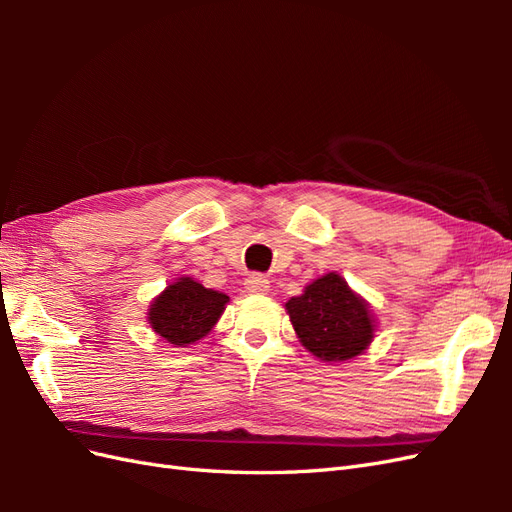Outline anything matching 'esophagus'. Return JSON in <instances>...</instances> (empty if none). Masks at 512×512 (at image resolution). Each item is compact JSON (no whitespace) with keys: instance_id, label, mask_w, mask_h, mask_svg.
I'll return each mask as SVG.
<instances>
[{"instance_id":"34e87169","label":"esophagus","mask_w":512,"mask_h":512,"mask_svg":"<svg viewBox=\"0 0 512 512\" xmlns=\"http://www.w3.org/2000/svg\"><path fill=\"white\" fill-rule=\"evenodd\" d=\"M245 288L247 292H254V294H265L269 290V280L265 275H250L245 280Z\"/></svg>"}]
</instances>
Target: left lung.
<instances>
[{
	"mask_svg": "<svg viewBox=\"0 0 512 512\" xmlns=\"http://www.w3.org/2000/svg\"><path fill=\"white\" fill-rule=\"evenodd\" d=\"M301 344L322 361H348L374 337L367 305L337 273L322 275L286 303Z\"/></svg>",
	"mask_w": 512,
	"mask_h": 512,
	"instance_id": "obj_1",
	"label": "left lung"
}]
</instances>
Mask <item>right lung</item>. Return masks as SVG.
<instances>
[{
  "mask_svg": "<svg viewBox=\"0 0 512 512\" xmlns=\"http://www.w3.org/2000/svg\"><path fill=\"white\" fill-rule=\"evenodd\" d=\"M226 303V294L181 277L151 303V329L173 346L194 344L213 329Z\"/></svg>",
  "mask_w": 512,
  "mask_h": 512,
  "instance_id": "1",
  "label": "right lung"
}]
</instances>
